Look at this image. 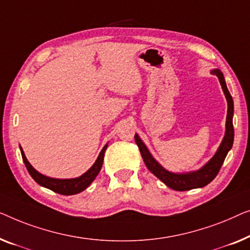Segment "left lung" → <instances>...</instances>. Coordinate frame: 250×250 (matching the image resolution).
<instances>
[{
    "label": "left lung",
    "mask_w": 250,
    "mask_h": 250,
    "mask_svg": "<svg viewBox=\"0 0 250 250\" xmlns=\"http://www.w3.org/2000/svg\"><path fill=\"white\" fill-rule=\"evenodd\" d=\"M210 73L219 77L220 83L221 86H222L224 95H226L228 101V115L226 136H224L216 154L212 157V160H210L205 167H203L198 171L190 172V173L177 174L168 172L165 170V168L162 167L161 165L153 159V156L150 155L147 147L144 145V143L140 140L139 137L135 135V142L137 144V146H138L140 154H142L143 160L145 162L147 168H148L154 175H156L162 182H164L167 187L174 189V190L177 191H186L190 190V189L204 187V186L208 185L210 181L214 180V178H215L217 173H219L224 160H226L228 152L231 149L232 144H233L234 130L233 124H232V117H233V100H232L229 90H228L223 73L217 69L213 70Z\"/></svg>",
    "instance_id": "8db88e82"
}]
</instances>
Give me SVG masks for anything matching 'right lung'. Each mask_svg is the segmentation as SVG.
<instances>
[{"label": "right lung", "instance_id": "add662e5", "mask_svg": "<svg viewBox=\"0 0 250 250\" xmlns=\"http://www.w3.org/2000/svg\"><path fill=\"white\" fill-rule=\"evenodd\" d=\"M107 145L103 147V149L101 150L100 155H98L96 162H95L93 167H91L86 173H83L82 177L76 178V179H53L45 177V175L41 174L40 172H37L35 168L31 167L29 162L27 161L26 156H24V153L22 148L20 147L21 150V156H22L23 163L26 165L28 172L31 175V178L34 179L35 181L37 182L38 185L43 186V187L51 189L52 191L58 192L60 195H75L78 194V192H82L83 190L88 187V186L93 182V180L96 178L98 172L101 171L102 165H103V160H104V153L106 150Z\"/></svg>", "mask_w": 250, "mask_h": 250}]
</instances>
